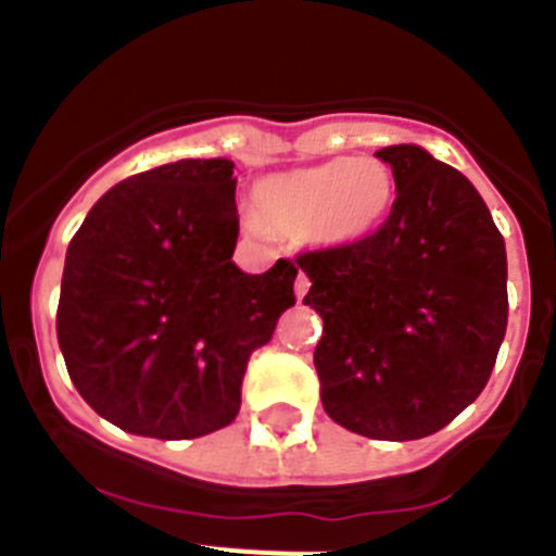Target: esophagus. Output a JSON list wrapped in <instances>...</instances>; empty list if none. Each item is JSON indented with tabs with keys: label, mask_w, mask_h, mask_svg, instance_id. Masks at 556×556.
<instances>
[{
	"label": "esophagus",
	"mask_w": 556,
	"mask_h": 556,
	"mask_svg": "<svg viewBox=\"0 0 556 556\" xmlns=\"http://www.w3.org/2000/svg\"><path fill=\"white\" fill-rule=\"evenodd\" d=\"M308 287H312V281H308L306 275H298V278H294V298H298V301H303V298H306V292H308Z\"/></svg>",
	"instance_id": "34e87169"
}]
</instances>
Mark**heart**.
Wrapping results in <instances>:
<instances>
[{
    "label": "heart",
    "mask_w": 556,
    "mask_h": 556,
    "mask_svg": "<svg viewBox=\"0 0 556 556\" xmlns=\"http://www.w3.org/2000/svg\"><path fill=\"white\" fill-rule=\"evenodd\" d=\"M392 198L395 178L384 161L345 155L269 175L253 189V211L269 233L308 239L323 248H348L384 223Z\"/></svg>",
    "instance_id": "b5f03b06"
}]
</instances>
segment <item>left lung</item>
Instances as JSON below:
<instances>
[{"mask_svg": "<svg viewBox=\"0 0 556 556\" xmlns=\"http://www.w3.org/2000/svg\"><path fill=\"white\" fill-rule=\"evenodd\" d=\"M397 198L376 233L298 255L323 317V409L370 440H420L468 409L507 333V250L462 172L424 147L376 152Z\"/></svg>", "mask_w": 556, "mask_h": 556, "instance_id": "obj_1", "label": "left lung"}]
</instances>
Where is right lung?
Segmentation results:
<instances>
[{
  "instance_id": "obj_1",
  "label": "right lung",
  "mask_w": 556,
  "mask_h": 556,
  "mask_svg": "<svg viewBox=\"0 0 556 556\" xmlns=\"http://www.w3.org/2000/svg\"><path fill=\"white\" fill-rule=\"evenodd\" d=\"M233 161L184 159L105 191L68 242L58 345L122 431L194 440L233 424L250 353L294 306L298 267L233 264Z\"/></svg>"
}]
</instances>
